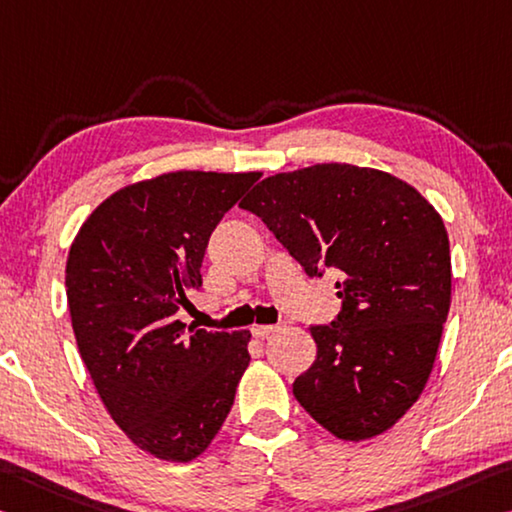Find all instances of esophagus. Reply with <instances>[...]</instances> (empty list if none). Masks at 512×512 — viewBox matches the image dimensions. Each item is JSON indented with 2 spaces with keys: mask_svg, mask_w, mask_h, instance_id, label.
<instances>
[{
  "mask_svg": "<svg viewBox=\"0 0 512 512\" xmlns=\"http://www.w3.org/2000/svg\"><path fill=\"white\" fill-rule=\"evenodd\" d=\"M278 328L280 326H253V335L255 337H266V335H271V332H275Z\"/></svg>",
  "mask_w": 512,
  "mask_h": 512,
  "instance_id": "obj_1",
  "label": "esophagus"
}]
</instances>
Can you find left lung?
<instances>
[{
    "label": "left lung",
    "mask_w": 512,
    "mask_h": 512,
    "mask_svg": "<svg viewBox=\"0 0 512 512\" xmlns=\"http://www.w3.org/2000/svg\"><path fill=\"white\" fill-rule=\"evenodd\" d=\"M239 207L310 278L339 275L342 310L310 328L316 360L294 380L296 401L342 440L385 433L419 399L449 314L440 214L394 175L351 164L266 177Z\"/></svg>",
    "instance_id": "1"
}]
</instances>
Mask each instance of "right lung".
Returning <instances> with one entry per match:
<instances>
[{"mask_svg": "<svg viewBox=\"0 0 512 512\" xmlns=\"http://www.w3.org/2000/svg\"><path fill=\"white\" fill-rule=\"evenodd\" d=\"M259 173L180 170L125 186L81 225L66 266L77 346L113 421L143 451L207 449L250 362L248 332L186 328L202 257Z\"/></svg>", "mask_w": 512, "mask_h": 512, "instance_id": "add662e5", "label": "right lung"}]
</instances>
